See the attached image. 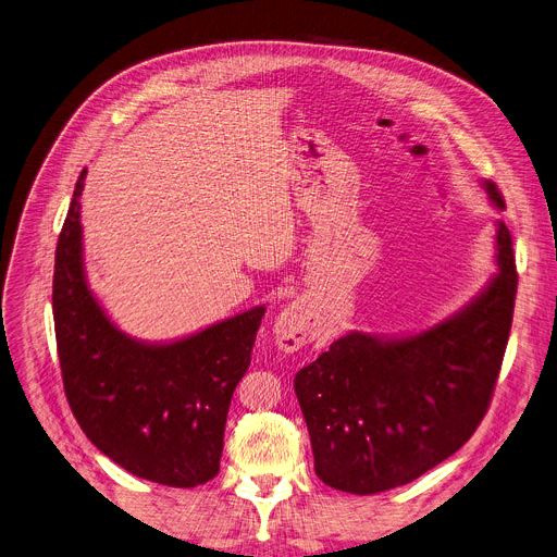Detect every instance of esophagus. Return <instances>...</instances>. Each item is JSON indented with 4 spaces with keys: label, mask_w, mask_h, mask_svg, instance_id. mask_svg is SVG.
Instances as JSON below:
<instances>
[{
    "label": "esophagus",
    "mask_w": 557,
    "mask_h": 557,
    "mask_svg": "<svg viewBox=\"0 0 557 557\" xmlns=\"http://www.w3.org/2000/svg\"><path fill=\"white\" fill-rule=\"evenodd\" d=\"M315 329V313L313 307L307 305L305 299L290 301V305L277 315L273 324L275 344L284 352H295L307 342H311Z\"/></svg>",
    "instance_id": "esophagus-1"
}]
</instances>
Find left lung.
Instances as JSON below:
<instances>
[{"mask_svg": "<svg viewBox=\"0 0 557 557\" xmlns=\"http://www.w3.org/2000/svg\"><path fill=\"white\" fill-rule=\"evenodd\" d=\"M493 207L504 197L484 182ZM497 273L467 307L409 337L352 331L299 369L295 395L318 478L373 495L444 462L480 426L507 350L518 271L509 228H497Z\"/></svg>", "mask_w": 557, "mask_h": 557, "instance_id": "8db88e82", "label": "left lung"}]
</instances>
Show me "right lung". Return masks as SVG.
Segmentation results:
<instances>
[{"label":"right lung","mask_w":557,"mask_h":557,"mask_svg":"<svg viewBox=\"0 0 557 557\" xmlns=\"http://www.w3.org/2000/svg\"><path fill=\"white\" fill-rule=\"evenodd\" d=\"M55 248L53 315L64 393L86 437L128 473L190 488L220 471L231 397L250 364L264 307L171 344L122 333L92 297L82 256L79 197Z\"/></svg>","instance_id":"obj_1"}]
</instances>
